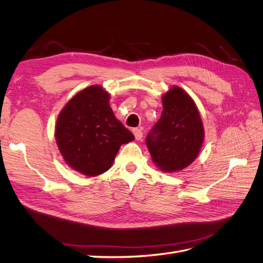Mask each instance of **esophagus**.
<instances>
[{"instance_id": "obj_1", "label": "esophagus", "mask_w": 263, "mask_h": 263, "mask_svg": "<svg viewBox=\"0 0 263 263\" xmlns=\"http://www.w3.org/2000/svg\"><path fill=\"white\" fill-rule=\"evenodd\" d=\"M133 133H134L135 138H136L137 140H140V139L142 138V132H141V129H139V128H134V129H133Z\"/></svg>"}]
</instances>
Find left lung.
Listing matches in <instances>:
<instances>
[{
    "instance_id": "left-lung-1",
    "label": "left lung",
    "mask_w": 263,
    "mask_h": 263,
    "mask_svg": "<svg viewBox=\"0 0 263 263\" xmlns=\"http://www.w3.org/2000/svg\"><path fill=\"white\" fill-rule=\"evenodd\" d=\"M160 119L146 137L153 161L164 172L184 169L197 157L204 140L202 119L194 101L180 87L162 98Z\"/></svg>"
}]
</instances>
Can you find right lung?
<instances>
[{
  "mask_svg": "<svg viewBox=\"0 0 263 263\" xmlns=\"http://www.w3.org/2000/svg\"><path fill=\"white\" fill-rule=\"evenodd\" d=\"M108 100L102 86L86 87L63 107L55 126V141L63 159L89 177L107 171L119 147L135 138L115 118Z\"/></svg>",
  "mask_w": 263,
  "mask_h": 263,
  "instance_id": "add662e5",
  "label": "right lung"
}]
</instances>
